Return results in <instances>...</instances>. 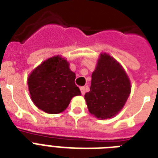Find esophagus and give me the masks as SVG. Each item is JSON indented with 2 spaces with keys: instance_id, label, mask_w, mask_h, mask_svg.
<instances>
[{
  "instance_id": "esophagus-1",
  "label": "esophagus",
  "mask_w": 158,
  "mask_h": 158,
  "mask_svg": "<svg viewBox=\"0 0 158 158\" xmlns=\"http://www.w3.org/2000/svg\"><path fill=\"white\" fill-rule=\"evenodd\" d=\"M80 91H81V94L84 95L85 93H86V88L85 87H80Z\"/></svg>"
}]
</instances>
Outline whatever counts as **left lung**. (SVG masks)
I'll list each match as a JSON object with an SVG mask.
<instances>
[{"label":"left lung","instance_id":"1","mask_svg":"<svg viewBox=\"0 0 158 158\" xmlns=\"http://www.w3.org/2000/svg\"><path fill=\"white\" fill-rule=\"evenodd\" d=\"M130 82L122 66L109 55L101 54L92 74L90 91L84 98L89 112L107 119L120 111L130 94Z\"/></svg>","mask_w":158,"mask_h":158}]
</instances>
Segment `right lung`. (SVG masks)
<instances>
[{"label":"right lung","instance_id":"right-lung-1","mask_svg":"<svg viewBox=\"0 0 158 158\" xmlns=\"http://www.w3.org/2000/svg\"><path fill=\"white\" fill-rule=\"evenodd\" d=\"M74 79L75 74L69 69L66 60L59 56L49 58L28 76V90L33 103L49 114L60 113L73 97L81 94Z\"/></svg>","mask_w":158,"mask_h":158}]
</instances>
